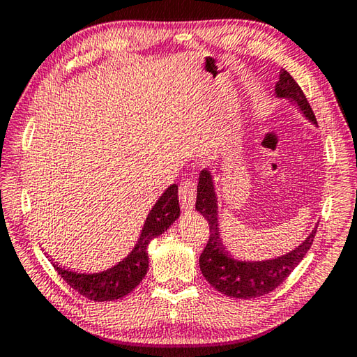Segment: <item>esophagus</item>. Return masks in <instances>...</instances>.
I'll use <instances>...</instances> for the list:
<instances>
[{"label":"esophagus","instance_id":"esophagus-1","mask_svg":"<svg viewBox=\"0 0 357 357\" xmlns=\"http://www.w3.org/2000/svg\"><path fill=\"white\" fill-rule=\"evenodd\" d=\"M195 197H197V187L195 181L192 178L184 179L179 185V203L185 211H190L195 204Z\"/></svg>","mask_w":357,"mask_h":357}]
</instances>
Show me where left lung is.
<instances>
[{"label":"left lung","mask_w":357,"mask_h":357,"mask_svg":"<svg viewBox=\"0 0 357 357\" xmlns=\"http://www.w3.org/2000/svg\"><path fill=\"white\" fill-rule=\"evenodd\" d=\"M279 77V82L275 84L277 98L293 102L310 123L317 124L315 113L294 78L285 69L280 70ZM195 209L209 223V241L200 255V269L204 279L217 291L229 296V298L252 299L274 291L302 261V258L312 247L317 233L315 227L305 241H302L301 245L288 252L287 255L277 258L264 259V261H241V259L231 257L220 238L217 195L213 174L208 168L202 170L200 178H198Z\"/></svg>","instance_id":"obj_1"}]
</instances>
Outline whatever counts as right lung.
Instances as JSON below:
<instances>
[{
    "mask_svg": "<svg viewBox=\"0 0 357 357\" xmlns=\"http://www.w3.org/2000/svg\"><path fill=\"white\" fill-rule=\"evenodd\" d=\"M179 214L178 185L172 184L162 193V197L157 200L153 209L149 211L142 228L140 238H138L135 247L123 261L112 266L107 271L94 274L68 271L66 268H59L58 263H53V266H55L58 274L63 277L69 287L89 301L105 302L124 298L126 294L134 291V288L140 285V282L148 273V244L154 238L167 231L170 225H173V222L178 219ZM50 261H53V259H50Z\"/></svg>",
    "mask_w": 357,
    "mask_h": 357,
    "instance_id": "obj_1",
    "label": "right lung"
}]
</instances>
